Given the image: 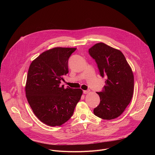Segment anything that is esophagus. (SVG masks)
Here are the masks:
<instances>
[{
	"label": "esophagus",
	"instance_id": "34e87169",
	"mask_svg": "<svg viewBox=\"0 0 155 155\" xmlns=\"http://www.w3.org/2000/svg\"><path fill=\"white\" fill-rule=\"evenodd\" d=\"M89 92H90L89 90H83V93L84 94H87Z\"/></svg>",
	"mask_w": 155,
	"mask_h": 155
}]
</instances>
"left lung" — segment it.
I'll use <instances>...</instances> for the list:
<instances>
[{"instance_id": "1", "label": "left lung", "mask_w": 155, "mask_h": 155, "mask_svg": "<svg viewBox=\"0 0 155 155\" xmlns=\"http://www.w3.org/2000/svg\"><path fill=\"white\" fill-rule=\"evenodd\" d=\"M95 59L101 76L105 78V85L101 92L99 105L94 114L104 120L120 116L130 103L134 92V75L124 54L104 43H96L89 49Z\"/></svg>"}]
</instances>
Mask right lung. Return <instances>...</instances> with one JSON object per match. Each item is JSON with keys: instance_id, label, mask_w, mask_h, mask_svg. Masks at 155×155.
I'll list each match as a JSON object with an SVG mask.
<instances>
[{"instance_id": "right-lung-1", "label": "right lung", "mask_w": 155, "mask_h": 155, "mask_svg": "<svg viewBox=\"0 0 155 155\" xmlns=\"http://www.w3.org/2000/svg\"><path fill=\"white\" fill-rule=\"evenodd\" d=\"M74 48L56 47L40 54L31 64L25 87L34 114L43 123L61 126L72 116L83 93L81 89L61 86L69 72L68 60Z\"/></svg>"}]
</instances>
